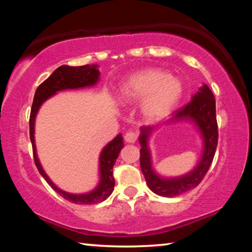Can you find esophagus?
<instances>
[{"label": "esophagus", "instance_id": "34e87169", "mask_svg": "<svg viewBox=\"0 0 252 252\" xmlns=\"http://www.w3.org/2000/svg\"><path fill=\"white\" fill-rule=\"evenodd\" d=\"M136 139H138V134H136L135 132L130 131L125 135V140L127 143H134L136 141Z\"/></svg>", "mask_w": 252, "mask_h": 252}]
</instances>
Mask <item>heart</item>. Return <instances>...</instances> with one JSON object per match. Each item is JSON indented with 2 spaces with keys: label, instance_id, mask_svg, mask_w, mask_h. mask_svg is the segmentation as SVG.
<instances>
[{
  "label": "heart",
  "instance_id": "obj_1",
  "mask_svg": "<svg viewBox=\"0 0 252 252\" xmlns=\"http://www.w3.org/2000/svg\"><path fill=\"white\" fill-rule=\"evenodd\" d=\"M183 92L180 81L165 71L146 69L130 75L121 84L119 100L122 103L140 102V112L147 120L167 117L178 105Z\"/></svg>",
  "mask_w": 252,
  "mask_h": 252
}]
</instances>
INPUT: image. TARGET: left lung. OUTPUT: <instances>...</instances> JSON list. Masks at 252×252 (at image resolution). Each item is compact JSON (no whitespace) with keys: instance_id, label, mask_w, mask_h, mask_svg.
Returning <instances> with one entry per match:
<instances>
[{"instance_id":"left-lung-1","label":"left lung","mask_w":252,"mask_h":252,"mask_svg":"<svg viewBox=\"0 0 252 252\" xmlns=\"http://www.w3.org/2000/svg\"><path fill=\"white\" fill-rule=\"evenodd\" d=\"M180 121H190L193 123L202 139L203 149L201 158L195 168L187 174L176 178L161 177L152 167L149 136L155 130V126H142L140 129L141 134L139 136V142L141 144V150H140L141 171L146 178L149 189L161 197H177L193 189L202 181L212 163L218 144V125L216 117V100L207 84H203L199 89L189 103L177 110L168 123Z\"/></svg>"}]
</instances>
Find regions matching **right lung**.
Masks as SVG:
<instances>
[{"label":"right lung","instance_id":"right-lung-1","mask_svg":"<svg viewBox=\"0 0 252 252\" xmlns=\"http://www.w3.org/2000/svg\"><path fill=\"white\" fill-rule=\"evenodd\" d=\"M100 80V71L97 69L96 64L92 65H82V66H69L62 65L58 67L52 74H51L44 82H42L39 88L36 89L35 94H34L31 114H30V139L32 142L34 162L41 176L45 179L53 190L62 195L63 198L69 200L72 203L76 204H94L104 201L105 199L110 197V194L114 190V181L113 178V165L119 157L121 149L125 147L123 143L122 134H118L112 141H110L103 148L100 153L99 158V174L100 180L97 186L90 192L87 193H70L66 191L60 189L52 182L48 174L42 168L39 158H37L36 147H35V138H34V126H35V118L39 112L41 105L50 99L51 96L57 94L59 91L63 90H74V89H82L93 87Z\"/></svg>","mask_w":252,"mask_h":252}]
</instances>
